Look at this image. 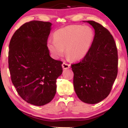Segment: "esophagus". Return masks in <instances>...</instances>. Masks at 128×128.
<instances>
[{
  "instance_id": "34e87169",
  "label": "esophagus",
  "mask_w": 128,
  "mask_h": 128,
  "mask_svg": "<svg viewBox=\"0 0 128 128\" xmlns=\"http://www.w3.org/2000/svg\"><path fill=\"white\" fill-rule=\"evenodd\" d=\"M70 65L65 63V62H63V63H62V68L64 69H66L69 68H70Z\"/></svg>"
}]
</instances>
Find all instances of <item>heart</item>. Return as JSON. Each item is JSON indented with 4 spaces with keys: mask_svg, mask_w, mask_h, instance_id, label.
<instances>
[{
    "mask_svg": "<svg viewBox=\"0 0 128 128\" xmlns=\"http://www.w3.org/2000/svg\"><path fill=\"white\" fill-rule=\"evenodd\" d=\"M54 40H50L47 47L55 59L64 55V49L68 59L78 61L89 52L94 40V33L88 26L69 25L54 33Z\"/></svg>",
    "mask_w": 128,
    "mask_h": 128,
    "instance_id": "1",
    "label": "heart"
}]
</instances>
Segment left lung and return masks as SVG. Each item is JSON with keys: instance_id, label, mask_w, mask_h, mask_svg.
Masks as SVG:
<instances>
[{"instance_id": "left-lung-1", "label": "left lung", "mask_w": 128, "mask_h": 128, "mask_svg": "<svg viewBox=\"0 0 128 128\" xmlns=\"http://www.w3.org/2000/svg\"><path fill=\"white\" fill-rule=\"evenodd\" d=\"M83 22L94 29V40L85 57L71 67L77 96L83 102L92 104L102 101L111 92L118 75V50L107 29L94 21Z\"/></svg>"}]
</instances>
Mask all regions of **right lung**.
<instances>
[{
  "instance_id": "obj_1",
  "label": "right lung",
  "mask_w": 128,
  "mask_h": 128,
  "mask_svg": "<svg viewBox=\"0 0 128 128\" xmlns=\"http://www.w3.org/2000/svg\"><path fill=\"white\" fill-rule=\"evenodd\" d=\"M52 24L32 21L17 29L10 40L8 65L13 84L19 95L41 106L52 100L62 62L50 56L47 40Z\"/></svg>"
}]
</instances>
